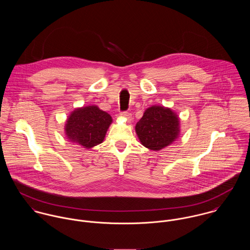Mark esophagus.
<instances>
[{"instance_id": "esophagus-1", "label": "esophagus", "mask_w": 250, "mask_h": 250, "mask_svg": "<svg viewBox=\"0 0 250 250\" xmlns=\"http://www.w3.org/2000/svg\"><path fill=\"white\" fill-rule=\"evenodd\" d=\"M120 115H121L122 117H125V118L127 119V121H130V120H131V118H132L131 113H130V112H128V111H123V112H121V113H120Z\"/></svg>"}]
</instances>
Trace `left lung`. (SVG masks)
I'll return each mask as SVG.
<instances>
[{
    "instance_id": "8db88e82",
    "label": "left lung",
    "mask_w": 250,
    "mask_h": 250,
    "mask_svg": "<svg viewBox=\"0 0 250 250\" xmlns=\"http://www.w3.org/2000/svg\"><path fill=\"white\" fill-rule=\"evenodd\" d=\"M136 132L143 146L159 151L178 138V116L168 107L152 106L137 123Z\"/></svg>"
}]
</instances>
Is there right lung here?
<instances>
[{"label":"right lung","instance_id":"right-lung-1","mask_svg":"<svg viewBox=\"0 0 250 250\" xmlns=\"http://www.w3.org/2000/svg\"><path fill=\"white\" fill-rule=\"evenodd\" d=\"M111 122V116L96 106L77 108L67 119L65 134L72 143L91 148L104 141Z\"/></svg>","mask_w":250,"mask_h":250}]
</instances>
